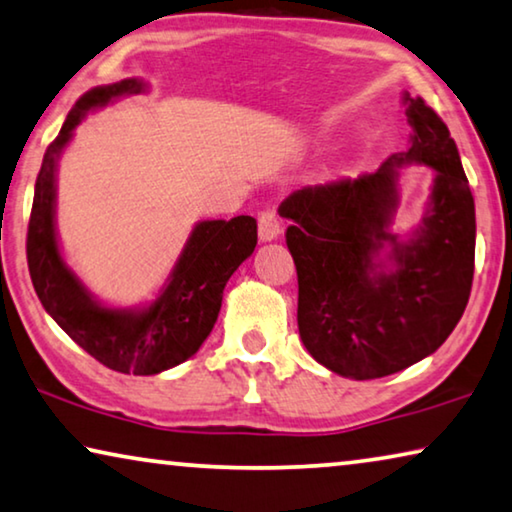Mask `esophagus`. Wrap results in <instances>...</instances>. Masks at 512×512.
I'll list each match as a JSON object with an SVG mask.
<instances>
[{
	"instance_id": "obj_1",
	"label": "esophagus",
	"mask_w": 512,
	"mask_h": 512,
	"mask_svg": "<svg viewBox=\"0 0 512 512\" xmlns=\"http://www.w3.org/2000/svg\"><path fill=\"white\" fill-rule=\"evenodd\" d=\"M282 232V223L276 211H262L259 213V239L262 241H273L278 239Z\"/></svg>"
}]
</instances>
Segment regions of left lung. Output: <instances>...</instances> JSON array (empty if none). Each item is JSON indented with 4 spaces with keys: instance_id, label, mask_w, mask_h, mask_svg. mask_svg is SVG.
Segmentation results:
<instances>
[{
    "instance_id": "8db88e82",
    "label": "left lung",
    "mask_w": 512,
    "mask_h": 512,
    "mask_svg": "<svg viewBox=\"0 0 512 512\" xmlns=\"http://www.w3.org/2000/svg\"><path fill=\"white\" fill-rule=\"evenodd\" d=\"M411 147L377 172L294 190L280 204L292 220L287 248L299 278V333L315 361L352 379L400 372L444 345L471 294L476 209L448 126L421 96H404ZM430 164L435 186L421 231L398 242L385 230L397 206L394 177ZM394 246L396 266L378 253Z\"/></svg>"
}]
</instances>
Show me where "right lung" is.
Segmentation results:
<instances>
[{
    "label": "right lung",
    "instance_id": "add662e5",
    "mask_svg": "<svg viewBox=\"0 0 512 512\" xmlns=\"http://www.w3.org/2000/svg\"><path fill=\"white\" fill-rule=\"evenodd\" d=\"M144 82L121 80L80 96L45 149L36 177L32 216L27 227V264L43 308L68 338L105 368L124 375H158L193 356L216 324L223 289L243 259L257 246V220H202L188 236L158 299L144 310L103 308L61 259L55 234V172L61 149L91 108L112 98L140 94Z\"/></svg>",
    "mask_w": 512,
    "mask_h": 512
}]
</instances>
